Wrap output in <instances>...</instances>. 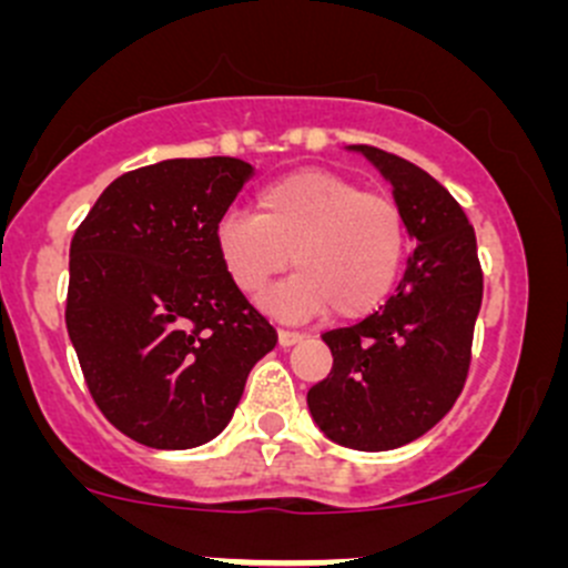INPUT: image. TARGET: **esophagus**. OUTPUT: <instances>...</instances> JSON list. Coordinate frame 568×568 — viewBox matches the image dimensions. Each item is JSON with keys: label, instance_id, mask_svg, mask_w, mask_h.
<instances>
[{"label": "esophagus", "instance_id": "esophagus-1", "mask_svg": "<svg viewBox=\"0 0 568 568\" xmlns=\"http://www.w3.org/2000/svg\"><path fill=\"white\" fill-rule=\"evenodd\" d=\"M302 332H294V329H280L277 332V341H280V346H294V343H300L302 341Z\"/></svg>", "mask_w": 568, "mask_h": 568}]
</instances>
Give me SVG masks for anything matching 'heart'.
I'll return each mask as SVG.
<instances>
[{"instance_id":"1","label":"heart","mask_w":568,"mask_h":568,"mask_svg":"<svg viewBox=\"0 0 568 568\" xmlns=\"http://www.w3.org/2000/svg\"><path fill=\"white\" fill-rule=\"evenodd\" d=\"M214 247L233 288L257 300L277 274L296 268L263 305L283 318L329 311L352 321L390 296L406 255V216L393 197L365 192L329 170H296L255 192V216L227 214Z\"/></svg>"}]
</instances>
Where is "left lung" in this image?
I'll return each mask as SVG.
<instances>
[{
  "instance_id": "left-lung-1",
  "label": "left lung",
  "mask_w": 568,
  "mask_h": 568,
  "mask_svg": "<svg viewBox=\"0 0 568 568\" xmlns=\"http://www.w3.org/2000/svg\"><path fill=\"white\" fill-rule=\"evenodd\" d=\"M354 151L393 183L417 247L382 311L321 335L332 371L307 390V406L337 445L390 450L437 426L462 395L484 272L473 225L443 183L382 148Z\"/></svg>"
}]
</instances>
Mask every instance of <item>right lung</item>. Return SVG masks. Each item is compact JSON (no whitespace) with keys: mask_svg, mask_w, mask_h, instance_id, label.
Returning <instances> with one entry per match:
<instances>
[{"mask_svg":"<svg viewBox=\"0 0 568 568\" xmlns=\"http://www.w3.org/2000/svg\"><path fill=\"white\" fill-rule=\"evenodd\" d=\"M250 175L231 156L131 170L71 239L65 326L84 382L106 420L148 448L214 439L277 343L214 247Z\"/></svg>","mask_w":568,"mask_h":568,"instance_id":"right-lung-1","label":"right lung"}]
</instances>
